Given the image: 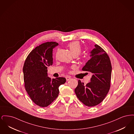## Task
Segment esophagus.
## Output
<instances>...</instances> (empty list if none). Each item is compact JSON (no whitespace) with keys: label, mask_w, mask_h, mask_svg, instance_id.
Instances as JSON below:
<instances>
[{"label":"esophagus","mask_w":134,"mask_h":134,"mask_svg":"<svg viewBox=\"0 0 134 134\" xmlns=\"http://www.w3.org/2000/svg\"><path fill=\"white\" fill-rule=\"evenodd\" d=\"M66 80L68 81L69 80H70L71 79V77L69 76H66Z\"/></svg>","instance_id":"1"}]
</instances>
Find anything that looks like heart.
<instances>
[{
    "label": "heart",
    "mask_w": 134,
    "mask_h": 134,
    "mask_svg": "<svg viewBox=\"0 0 134 134\" xmlns=\"http://www.w3.org/2000/svg\"><path fill=\"white\" fill-rule=\"evenodd\" d=\"M68 47L73 56L79 55L82 50L81 46L78 42H71L68 45Z\"/></svg>",
    "instance_id": "obj_1"
}]
</instances>
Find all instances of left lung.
<instances>
[{
    "label": "left lung",
    "mask_w": 134,
    "mask_h": 134,
    "mask_svg": "<svg viewBox=\"0 0 134 134\" xmlns=\"http://www.w3.org/2000/svg\"><path fill=\"white\" fill-rule=\"evenodd\" d=\"M90 52V59L82 70L92 74L90 82L86 85L80 80L75 89L77 97L88 107H94L102 102L110 86L111 65L108 55L97 45Z\"/></svg>",
    "instance_id": "left-lung-1"
}]
</instances>
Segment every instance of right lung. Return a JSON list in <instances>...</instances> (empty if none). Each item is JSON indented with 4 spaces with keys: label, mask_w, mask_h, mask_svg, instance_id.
Returning a JSON list of instances; mask_svg holds the SVG:
<instances>
[{
    "label": "right lung",
    "mask_w": 134,
    "mask_h": 134,
    "mask_svg": "<svg viewBox=\"0 0 134 134\" xmlns=\"http://www.w3.org/2000/svg\"><path fill=\"white\" fill-rule=\"evenodd\" d=\"M58 45L46 42L32 50L26 58L23 67L26 92L32 101L40 107H47L56 99L59 87L66 82L64 77L52 79L48 76L47 67L53 64V49Z\"/></svg>",
    "instance_id": "1"
}]
</instances>
